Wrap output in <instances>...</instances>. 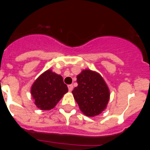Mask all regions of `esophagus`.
I'll use <instances>...</instances> for the list:
<instances>
[{
    "mask_svg": "<svg viewBox=\"0 0 150 150\" xmlns=\"http://www.w3.org/2000/svg\"><path fill=\"white\" fill-rule=\"evenodd\" d=\"M73 88H74V86H73V85H68V89H69V91H71L73 90Z\"/></svg>",
    "mask_w": 150,
    "mask_h": 150,
    "instance_id": "34e87169",
    "label": "esophagus"
}]
</instances>
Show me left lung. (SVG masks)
<instances>
[{"label": "left lung", "instance_id": "obj_1", "mask_svg": "<svg viewBox=\"0 0 150 150\" xmlns=\"http://www.w3.org/2000/svg\"><path fill=\"white\" fill-rule=\"evenodd\" d=\"M78 86L72 91L79 109L87 116H98L107 107L110 91L100 74L83 70L76 76Z\"/></svg>", "mask_w": 150, "mask_h": 150}]
</instances>
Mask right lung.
<instances>
[{
    "label": "right lung",
    "mask_w": 150,
    "mask_h": 150,
    "mask_svg": "<svg viewBox=\"0 0 150 150\" xmlns=\"http://www.w3.org/2000/svg\"><path fill=\"white\" fill-rule=\"evenodd\" d=\"M67 91L68 88L64 83L62 76L51 70L41 74L33 83L30 89L34 104L42 110L54 108Z\"/></svg>",
    "instance_id": "1"
}]
</instances>
